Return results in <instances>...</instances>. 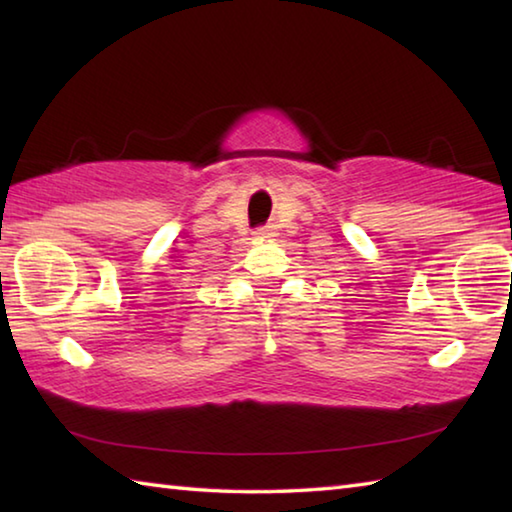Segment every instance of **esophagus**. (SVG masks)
<instances>
[{"label":"esophagus","mask_w":512,"mask_h":512,"mask_svg":"<svg viewBox=\"0 0 512 512\" xmlns=\"http://www.w3.org/2000/svg\"><path fill=\"white\" fill-rule=\"evenodd\" d=\"M255 237H257V239H268V237H273V232L268 230V228H259V230L255 232Z\"/></svg>","instance_id":"obj_1"}]
</instances>
